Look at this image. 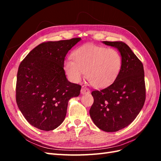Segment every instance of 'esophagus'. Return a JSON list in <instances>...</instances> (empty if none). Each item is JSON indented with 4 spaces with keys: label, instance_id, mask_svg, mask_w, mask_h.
Masks as SVG:
<instances>
[{
    "label": "esophagus",
    "instance_id": "esophagus-1",
    "mask_svg": "<svg viewBox=\"0 0 161 161\" xmlns=\"http://www.w3.org/2000/svg\"><path fill=\"white\" fill-rule=\"evenodd\" d=\"M89 93H90L89 89H88V88L86 87L82 86V88H81V94H88Z\"/></svg>",
    "mask_w": 161,
    "mask_h": 161
}]
</instances>
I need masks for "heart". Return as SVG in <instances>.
<instances>
[{
    "label": "heart",
    "instance_id": "obj_1",
    "mask_svg": "<svg viewBox=\"0 0 161 161\" xmlns=\"http://www.w3.org/2000/svg\"><path fill=\"white\" fill-rule=\"evenodd\" d=\"M73 60L67 59L64 69L74 82H79L84 76L95 88L111 84L118 77L122 66L120 53L114 48H107L93 44H85L73 53Z\"/></svg>",
    "mask_w": 161,
    "mask_h": 161
}]
</instances>
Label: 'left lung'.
<instances>
[{
	"mask_svg": "<svg viewBox=\"0 0 161 161\" xmlns=\"http://www.w3.org/2000/svg\"><path fill=\"white\" fill-rule=\"evenodd\" d=\"M117 48L122 66L114 82L100 91H92L94 102L89 114L99 129L115 132L127 126L141 111L146 98L142 63L122 42H103Z\"/></svg>",
	"mask_w": 161,
	"mask_h": 161,
	"instance_id": "1",
	"label": "left lung"
}]
</instances>
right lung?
Listing matches in <instances>:
<instances>
[{"mask_svg":"<svg viewBox=\"0 0 161 161\" xmlns=\"http://www.w3.org/2000/svg\"><path fill=\"white\" fill-rule=\"evenodd\" d=\"M81 38L47 42L30 51L21 62L16 86V100L30 125L43 131L58 127L66 117L68 101L81 86L68 81L64 69L68 53Z\"/></svg>","mask_w":161,"mask_h":161,"instance_id":"obj_1","label":"right lung"}]
</instances>
